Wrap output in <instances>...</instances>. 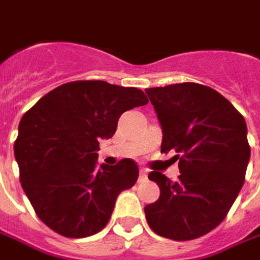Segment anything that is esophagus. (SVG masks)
Listing matches in <instances>:
<instances>
[{"label":"esophagus","mask_w":260,"mask_h":260,"mask_svg":"<svg viewBox=\"0 0 260 260\" xmlns=\"http://www.w3.org/2000/svg\"><path fill=\"white\" fill-rule=\"evenodd\" d=\"M147 179H148L147 170H144V169H142L141 173H140V182H147Z\"/></svg>","instance_id":"1"}]
</instances>
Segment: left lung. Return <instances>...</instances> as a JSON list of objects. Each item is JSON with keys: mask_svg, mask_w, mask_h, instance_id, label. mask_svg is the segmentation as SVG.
Here are the masks:
<instances>
[{"mask_svg": "<svg viewBox=\"0 0 260 260\" xmlns=\"http://www.w3.org/2000/svg\"><path fill=\"white\" fill-rule=\"evenodd\" d=\"M163 128L161 152L175 151L180 175L170 182L160 172L150 180L158 201L147 205L154 233L172 240H193L214 230L239 195L250 158L242 113L208 85L180 83L145 88Z\"/></svg>", "mask_w": 260, "mask_h": 260, "instance_id": "8db88e82", "label": "left lung"}]
</instances>
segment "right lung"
I'll use <instances>...</instances> for the list:
<instances>
[{
  "label": "right lung",
  "mask_w": 260,
  "mask_h": 260,
  "mask_svg": "<svg viewBox=\"0 0 260 260\" xmlns=\"http://www.w3.org/2000/svg\"><path fill=\"white\" fill-rule=\"evenodd\" d=\"M147 103L140 88L83 80L53 88L24 113L14 142L20 182L51 230L80 239L105 229L140 170L131 158L97 170L99 141L113 137L123 112Z\"/></svg>",
  "instance_id": "add662e5"
}]
</instances>
